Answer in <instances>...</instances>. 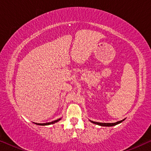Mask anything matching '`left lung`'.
Returning a JSON list of instances; mask_svg holds the SVG:
<instances>
[{"mask_svg": "<svg viewBox=\"0 0 151 151\" xmlns=\"http://www.w3.org/2000/svg\"><path fill=\"white\" fill-rule=\"evenodd\" d=\"M124 120V119H122V120L117 122H115V123H100V122H93V121H91V122L95 124L102 126V127H112V126L121 123L122 122H123Z\"/></svg>", "mask_w": 151, "mask_h": 151, "instance_id": "8db88e82", "label": "left lung"}]
</instances>
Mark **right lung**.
<instances>
[{"mask_svg": "<svg viewBox=\"0 0 151 151\" xmlns=\"http://www.w3.org/2000/svg\"><path fill=\"white\" fill-rule=\"evenodd\" d=\"M59 120H60V119H56V120H55V121H53V122H48V123H43V124H38V123H35V124H38V125H42V126H45V125H49V124H54V123H55V122H58Z\"/></svg>", "mask_w": 151, "mask_h": 151, "instance_id": "add662e5", "label": "right lung"}]
</instances>
